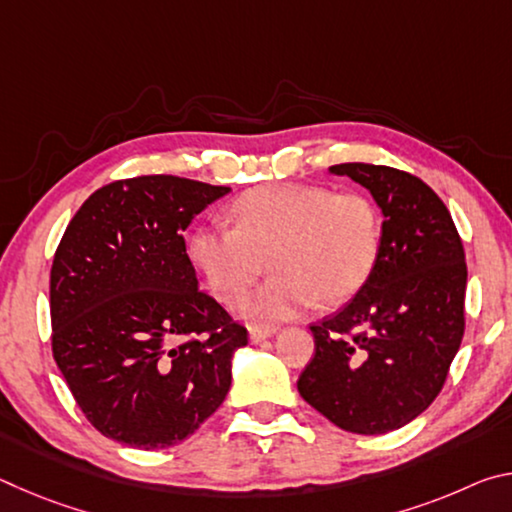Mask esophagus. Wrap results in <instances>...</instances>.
<instances>
[{"label": "esophagus", "mask_w": 512, "mask_h": 512, "mask_svg": "<svg viewBox=\"0 0 512 512\" xmlns=\"http://www.w3.org/2000/svg\"><path fill=\"white\" fill-rule=\"evenodd\" d=\"M271 336H273V329H250L248 339H250V343L257 345L266 339H271Z\"/></svg>", "instance_id": "1"}]
</instances>
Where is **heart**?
<instances>
[{
	"label": "heart",
	"instance_id": "1",
	"mask_svg": "<svg viewBox=\"0 0 512 512\" xmlns=\"http://www.w3.org/2000/svg\"><path fill=\"white\" fill-rule=\"evenodd\" d=\"M235 228L207 223L187 237L189 262L219 300L244 296L268 255L275 273L235 314L255 327L298 318L318 300L354 296L375 268L379 216L357 192L332 194L320 185L275 183L241 194L230 205Z\"/></svg>",
	"mask_w": 512,
	"mask_h": 512
}]
</instances>
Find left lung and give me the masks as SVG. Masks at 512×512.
<instances>
[{
	"label": "left lung",
	"instance_id": "obj_1",
	"mask_svg": "<svg viewBox=\"0 0 512 512\" xmlns=\"http://www.w3.org/2000/svg\"><path fill=\"white\" fill-rule=\"evenodd\" d=\"M368 189L381 212L379 255L348 305L311 325L302 400L336 427L381 436L436 400L461 348L467 266L452 214L429 185L384 164L329 167Z\"/></svg>",
	"mask_w": 512,
	"mask_h": 512
}]
</instances>
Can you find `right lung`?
Masks as SVG:
<instances>
[{
    "label": "right lung",
    "mask_w": 512,
    "mask_h": 512,
    "mask_svg": "<svg viewBox=\"0 0 512 512\" xmlns=\"http://www.w3.org/2000/svg\"><path fill=\"white\" fill-rule=\"evenodd\" d=\"M228 192L178 176L117 180L81 205L60 239L54 359L85 418L121 445L183 443L230 391L248 332L198 291L183 237Z\"/></svg>",
    "instance_id": "add662e5"
}]
</instances>
